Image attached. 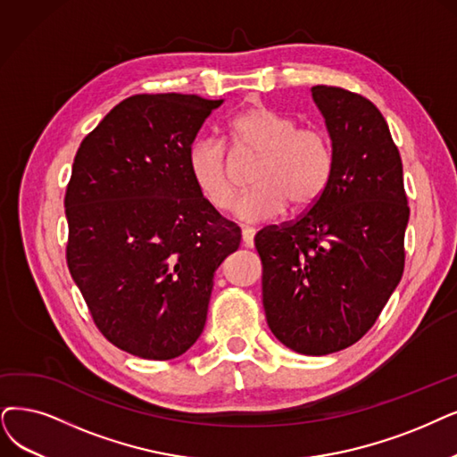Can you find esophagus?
Wrapping results in <instances>:
<instances>
[{"instance_id": "1", "label": "esophagus", "mask_w": 457, "mask_h": 457, "mask_svg": "<svg viewBox=\"0 0 457 457\" xmlns=\"http://www.w3.org/2000/svg\"><path fill=\"white\" fill-rule=\"evenodd\" d=\"M242 245L251 249L254 245V230L253 228H242Z\"/></svg>"}]
</instances>
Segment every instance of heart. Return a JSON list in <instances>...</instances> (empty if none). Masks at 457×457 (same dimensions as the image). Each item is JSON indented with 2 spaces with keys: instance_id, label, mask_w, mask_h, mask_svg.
<instances>
[{
  "instance_id": "heart-1",
  "label": "heart",
  "mask_w": 457,
  "mask_h": 457,
  "mask_svg": "<svg viewBox=\"0 0 457 457\" xmlns=\"http://www.w3.org/2000/svg\"><path fill=\"white\" fill-rule=\"evenodd\" d=\"M227 145L236 161L257 157L251 193L236 203V215L262 223L285 213L313 208L334 174V150L319 127H298L296 120L270 106H251L227 123ZM187 172L198 193L219 212L234 206L238 181L225 145L200 138L187 152Z\"/></svg>"
}]
</instances>
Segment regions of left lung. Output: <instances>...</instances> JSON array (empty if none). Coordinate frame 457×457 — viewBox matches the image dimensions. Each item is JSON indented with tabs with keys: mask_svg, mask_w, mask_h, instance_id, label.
<instances>
[{
	"mask_svg": "<svg viewBox=\"0 0 457 457\" xmlns=\"http://www.w3.org/2000/svg\"><path fill=\"white\" fill-rule=\"evenodd\" d=\"M334 150L319 203L254 236L271 334L288 349L324 356L368 334L405 268L409 204L403 165L386 120L366 97L313 86Z\"/></svg>",
	"mask_w": 457,
	"mask_h": 457,
	"instance_id": "left-lung-1",
	"label": "left lung"
}]
</instances>
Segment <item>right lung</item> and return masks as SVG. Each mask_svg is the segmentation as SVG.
<instances>
[{"mask_svg": "<svg viewBox=\"0 0 457 457\" xmlns=\"http://www.w3.org/2000/svg\"><path fill=\"white\" fill-rule=\"evenodd\" d=\"M223 103L140 94L80 144L65 193L67 266L99 332L145 360L184 354L203 334L213 273L240 227L198 193L187 152Z\"/></svg>", "mask_w": 457, "mask_h": 457, "instance_id": "obj_1", "label": "right lung"}]
</instances>
